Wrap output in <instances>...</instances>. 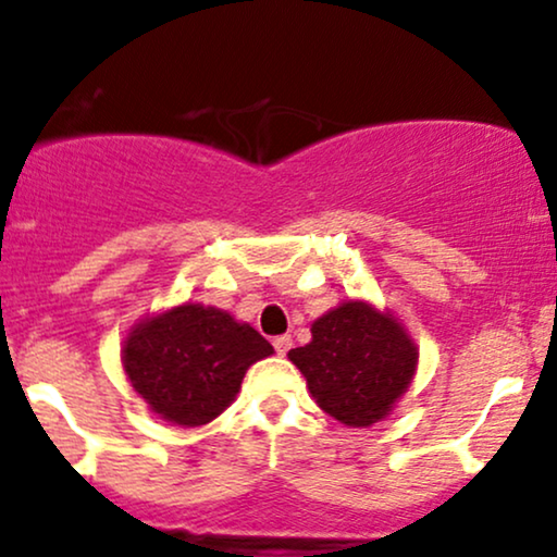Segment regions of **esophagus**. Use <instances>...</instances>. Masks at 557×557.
Masks as SVG:
<instances>
[{"label":"esophagus","mask_w":557,"mask_h":557,"mask_svg":"<svg viewBox=\"0 0 557 557\" xmlns=\"http://www.w3.org/2000/svg\"><path fill=\"white\" fill-rule=\"evenodd\" d=\"M272 345H274V350H277L280 356H285L287 350L293 348V337L290 335H280V337H274Z\"/></svg>","instance_id":"1"}]
</instances>
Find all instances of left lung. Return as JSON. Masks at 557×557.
<instances>
[{"label":"left lung","mask_w":557,"mask_h":557,"mask_svg":"<svg viewBox=\"0 0 557 557\" xmlns=\"http://www.w3.org/2000/svg\"><path fill=\"white\" fill-rule=\"evenodd\" d=\"M317 406L345 426H372L417 374L419 350L389 311L345 300L311 324V343L287 354Z\"/></svg>","instance_id":"8db88e82"}]
</instances>
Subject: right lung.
Listing matches in <instances>:
<instances>
[{"label":"right lung","mask_w":557,"mask_h":557,"mask_svg":"<svg viewBox=\"0 0 557 557\" xmlns=\"http://www.w3.org/2000/svg\"><path fill=\"white\" fill-rule=\"evenodd\" d=\"M272 354L251 324L214 306L181 304L127 332L123 369L164 421L201 426L235 400L248 367Z\"/></svg>","instance_id":"1"}]
</instances>
